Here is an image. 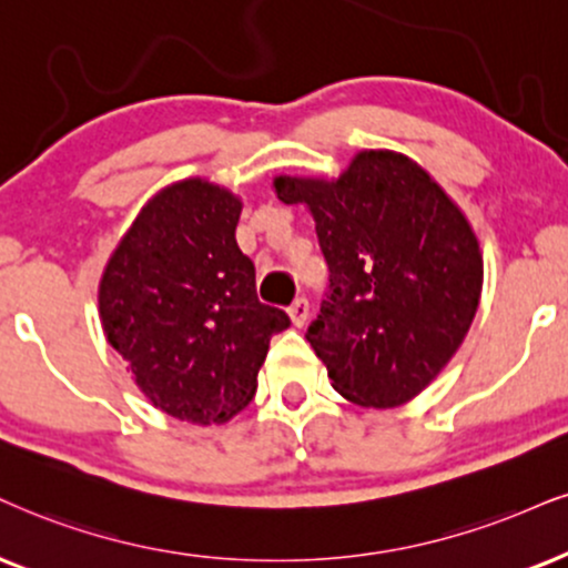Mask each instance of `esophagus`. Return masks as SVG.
Returning a JSON list of instances; mask_svg holds the SVG:
<instances>
[{"label": "esophagus", "instance_id": "esophagus-1", "mask_svg": "<svg viewBox=\"0 0 568 568\" xmlns=\"http://www.w3.org/2000/svg\"><path fill=\"white\" fill-rule=\"evenodd\" d=\"M307 316H311V303H307L305 297H297L295 303L290 305V318H292V324H295V326H305Z\"/></svg>", "mask_w": 568, "mask_h": 568}]
</instances>
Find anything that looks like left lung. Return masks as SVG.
Listing matches in <instances>:
<instances>
[{"instance_id":"8db88e82","label":"left lung","mask_w":568,"mask_h":568,"mask_svg":"<svg viewBox=\"0 0 568 568\" xmlns=\"http://www.w3.org/2000/svg\"><path fill=\"white\" fill-rule=\"evenodd\" d=\"M305 202L328 265V292L305 339L332 387L363 408H397L447 366L477 316V234L410 158L366 150L337 181L273 179Z\"/></svg>"}]
</instances>
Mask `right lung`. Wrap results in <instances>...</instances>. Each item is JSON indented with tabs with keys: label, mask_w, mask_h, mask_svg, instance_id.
Here are the masks:
<instances>
[{
	"label": "right lung",
	"mask_w": 568,
	"mask_h": 568,
	"mask_svg": "<svg viewBox=\"0 0 568 568\" xmlns=\"http://www.w3.org/2000/svg\"><path fill=\"white\" fill-rule=\"evenodd\" d=\"M242 202L205 179L158 192L118 244L100 282L104 337L155 408L223 424L255 397L273 334L290 326L255 292L236 244Z\"/></svg>",
	"instance_id": "obj_1"
}]
</instances>
